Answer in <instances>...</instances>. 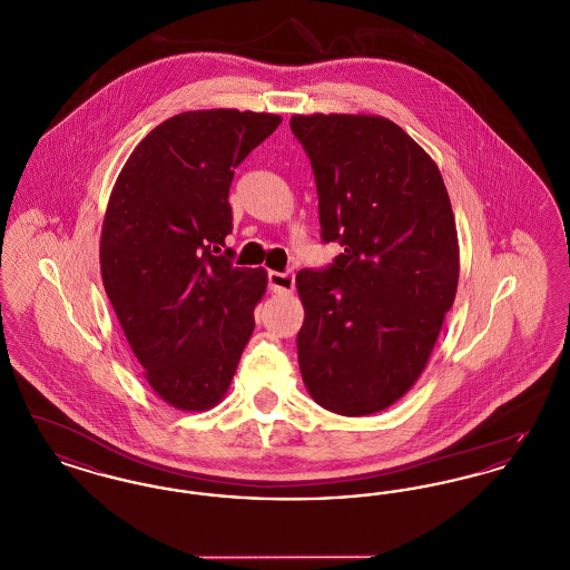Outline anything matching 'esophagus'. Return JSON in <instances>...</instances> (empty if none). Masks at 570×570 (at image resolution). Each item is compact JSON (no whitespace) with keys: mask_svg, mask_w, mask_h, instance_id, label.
I'll return each instance as SVG.
<instances>
[{"mask_svg":"<svg viewBox=\"0 0 570 570\" xmlns=\"http://www.w3.org/2000/svg\"><path fill=\"white\" fill-rule=\"evenodd\" d=\"M269 288L277 295H288L295 288V273L269 272Z\"/></svg>","mask_w":570,"mask_h":570,"instance_id":"34e87169","label":"esophagus"}]
</instances>
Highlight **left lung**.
<instances>
[{
  "label": "left lung",
  "instance_id": "1",
  "mask_svg": "<svg viewBox=\"0 0 570 570\" xmlns=\"http://www.w3.org/2000/svg\"><path fill=\"white\" fill-rule=\"evenodd\" d=\"M316 179L333 265L297 273L298 370L316 404L365 416L423 374L460 279L449 191L434 160L379 115H293Z\"/></svg>",
  "mask_w": 570,
  "mask_h": 570
}]
</instances>
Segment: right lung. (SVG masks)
Here are the masks:
<instances>
[{"mask_svg": "<svg viewBox=\"0 0 570 570\" xmlns=\"http://www.w3.org/2000/svg\"><path fill=\"white\" fill-rule=\"evenodd\" d=\"M279 121L237 109L175 115L136 145L110 191L105 291L142 376L173 407L216 406L252 337L267 272L235 267L220 247L235 168Z\"/></svg>", "mask_w": 570, "mask_h": 570, "instance_id": "right-lung-1", "label": "right lung"}]
</instances>
